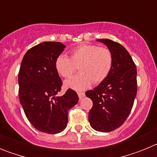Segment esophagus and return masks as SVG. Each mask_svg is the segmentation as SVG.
Returning <instances> with one entry per match:
<instances>
[{"label":"esophagus","instance_id":"esophagus-1","mask_svg":"<svg viewBox=\"0 0 157 157\" xmlns=\"http://www.w3.org/2000/svg\"><path fill=\"white\" fill-rule=\"evenodd\" d=\"M78 98H79V100H82L84 97H85V94L82 92H78Z\"/></svg>","mask_w":157,"mask_h":157}]
</instances>
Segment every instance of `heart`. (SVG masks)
Wrapping results in <instances>:
<instances>
[{"label":"heart","instance_id":"b5f03b06","mask_svg":"<svg viewBox=\"0 0 157 157\" xmlns=\"http://www.w3.org/2000/svg\"><path fill=\"white\" fill-rule=\"evenodd\" d=\"M113 63L109 48L83 44L71 51L70 58L61 54L55 60V68L63 78H69L78 67L79 74L65 81V87L75 90H84L92 82L100 83L108 77Z\"/></svg>","mask_w":157,"mask_h":157}]
</instances>
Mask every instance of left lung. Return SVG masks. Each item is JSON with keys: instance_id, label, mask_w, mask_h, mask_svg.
<instances>
[{"instance_id": "1", "label": "left lung", "mask_w": 157, "mask_h": 157, "mask_svg": "<svg viewBox=\"0 0 157 157\" xmlns=\"http://www.w3.org/2000/svg\"><path fill=\"white\" fill-rule=\"evenodd\" d=\"M111 51L113 58L108 77L86 93L93 101L89 122L93 129L110 132L119 128L128 117L137 94V70L130 53L120 43L98 39Z\"/></svg>"}]
</instances>
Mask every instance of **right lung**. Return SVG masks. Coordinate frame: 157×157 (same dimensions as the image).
<instances>
[{"mask_svg": "<svg viewBox=\"0 0 157 157\" xmlns=\"http://www.w3.org/2000/svg\"><path fill=\"white\" fill-rule=\"evenodd\" d=\"M65 48L58 41L40 43L26 52L19 69V101L25 115L34 128L47 134H58L66 128L68 111L78 101L71 89L57 96L62 81L55 60Z\"/></svg>", "mask_w": 157, "mask_h": 157, "instance_id": "add662e5", "label": "right lung"}]
</instances>
